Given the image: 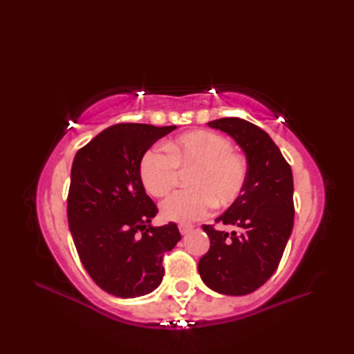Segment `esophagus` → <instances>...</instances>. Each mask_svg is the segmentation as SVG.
Returning a JSON list of instances; mask_svg holds the SVG:
<instances>
[{
	"instance_id": "1",
	"label": "esophagus",
	"mask_w": 354,
	"mask_h": 354,
	"mask_svg": "<svg viewBox=\"0 0 354 354\" xmlns=\"http://www.w3.org/2000/svg\"><path fill=\"white\" fill-rule=\"evenodd\" d=\"M179 232H181V234L183 236H185V234H189V232L193 230V227H192V225H184V223H181V225H179Z\"/></svg>"
}]
</instances>
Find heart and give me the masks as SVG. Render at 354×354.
Wrapping results in <instances>:
<instances>
[{"instance_id":"obj_1","label":"heart","mask_w":354,"mask_h":354,"mask_svg":"<svg viewBox=\"0 0 354 354\" xmlns=\"http://www.w3.org/2000/svg\"><path fill=\"white\" fill-rule=\"evenodd\" d=\"M223 135L196 131L145 153L140 178L149 194L162 198L179 183V171H190L183 190L165 199L161 212L165 219L190 223L205 217L213 207L225 208L237 201L248 181V161L232 150Z\"/></svg>"}]
</instances>
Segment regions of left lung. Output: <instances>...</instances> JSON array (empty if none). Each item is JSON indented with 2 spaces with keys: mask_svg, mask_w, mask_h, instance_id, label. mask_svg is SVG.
Listing matches in <instances>:
<instances>
[{
  "mask_svg": "<svg viewBox=\"0 0 354 354\" xmlns=\"http://www.w3.org/2000/svg\"><path fill=\"white\" fill-rule=\"evenodd\" d=\"M231 135L243 149L248 181L243 193L216 223L227 232L202 225L209 250L198 265L209 289L223 295H248L277 270L293 227V178L289 162L269 135L246 120L230 117L208 123Z\"/></svg>",
  "mask_w": 354,
  "mask_h": 354,
  "instance_id": "8db88e82",
  "label": "left lung"
}]
</instances>
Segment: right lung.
Returning a JSON list of instances; mask_svg holds the SVG:
<instances>
[{"instance_id":"1","label":"right lung","mask_w":354,"mask_h":354,"mask_svg":"<svg viewBox=\"0 0 354 354\" xmlns=\"http://www.w3.org/2000/svg\"><path fill=\"white\" fill-rule=\"evenodd\" d=\"M176 126L120 123L77 150L66 202L79 259L94 283L120 298L155 290L164 254L181 240L176 223L150 227L158 213L140 178L149 147Z\"/></svg>"}]
</instances>
